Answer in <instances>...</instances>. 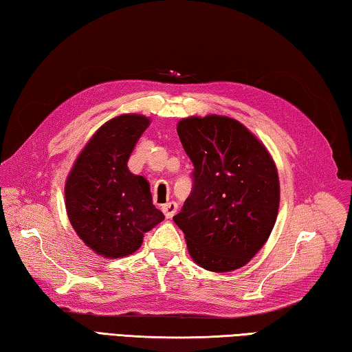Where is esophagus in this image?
I'll use <instances>...</instances> for the list:
<instances>
[{"label":"esophagus","mask_w":352,"mask_h":352,"mask_svg":"<svg viewBox=\"0 0 352 352\" xmlns=\"http://www.w3.org/2000/svg\"><path fill=\"white\" fill-rule=\"evenodd\" d=\"M162 210L165 213V217L171 219L173 217H175V213L177 212V204H176V202H168V204H165L162 207Z\"/></svg>","instance_id":"34e87169"}]
</instances>
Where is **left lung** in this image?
Masks as SVG:
<instances>
[{
  "label": "left lung",
  "instance_id": "1",
  "mask_svg": "<svg viewBox=\"0 0 352 352\" xmlns=\"http://www.w3.org/2000/svg\"><path fill=\"white\" fill-rule=\"evenodd\" d=\"M177 134L193 162V188L173 221L193 261L232 272L254 258L272 232L280 206L274 159L243 123L226 116L187 117Z\"/></svg>",
  "mask_w": 352,
  "mask_h": 352
}]
</instances>
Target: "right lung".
<instances>
[{"label": "right lung", "mask_w": 352, "mask_h": 352, "mask_svg": "<svg viewBox=\"0 0 352 352\" xmlns=\"http://www.w3.org/2000/svg\"><path fill=\"white\" fill-rule=\"evenodd\" d=\"M148 125L150 119L140 114L108 120L78 154L66 179L67 217L82 241L98 255H131L144 233L165 218L153 206L150 184L126 165Z\"/></svg>", "instance_id": "right-lung-1"}]
</instances>
